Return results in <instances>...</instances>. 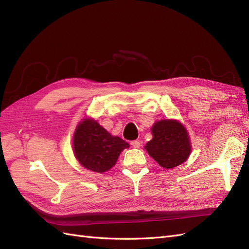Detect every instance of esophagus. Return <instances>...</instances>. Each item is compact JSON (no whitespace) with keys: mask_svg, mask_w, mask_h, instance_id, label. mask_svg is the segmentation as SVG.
<instances>
[{"mask_svg":"<svg viewBox=\"0 0 249 249\" xmlns=\"http://www.w3.org/2000/svg\"><path fill=\"white\" fill-rule=\"evenodd\" d=\"M131 145L134 147V148H139L140 147V142L138 140H134L131 142Z\"/></svg>","mask_w":249,"mask_h":249,"instance_id":"esophagus-1","label":"esophagus"}]
</instances>
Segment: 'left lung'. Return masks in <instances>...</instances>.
Wrapping results in <instances>:
<instances>
[{"instance_id": "left-lung-1", "label": "left lung", "mask_w": 249, "mask_h": 249, "mask_svg": "<svg viewBox=\"0 0 249 249\" xmlns=\"http://www.w3.org/2000/svg\"><path fill=\"white\" fill-rule=\"evenodd\" d=\"M153 139L145 145L146 152L163 168L171 169L184 163L191 153L186 127L178 120L163 119L154 124Z\"/></svg>"}]
</instances>
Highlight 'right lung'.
I'll list each match as a JSON object with an SVG mask.
<instances>
[{
    "label": "right lung",
    "mask_w": 249,
    "mask_h": 249,
    "mask_svg": "<svg viewBox=\"0 0 249 249\" xmlns=\"http://www.w3.org/2000/svg\"><path fill=\"white\" fill-rule=\"evenodd\" d=\"M72 147L82 166L102 173L114 166L120 153L129 147V143L112 136L96 120L85 118L74 131Z\"/></svg>",
    "instance_id": "right-lung-1"
}]
</instances>
